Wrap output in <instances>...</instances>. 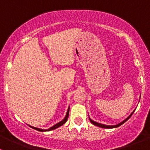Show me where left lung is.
Returning a JSON list of instances; mask_svg holds the SVG:
<instances>
[{
  "instance_id": "left-lung-1",
  "label": "left lung",
  "mask_w": 150,
  "mask_h": 150,
  "mask_svg": "<svg viewBox=\"0 0 150 150\" xmlns=\"http://www.w3.org/2000/svg\"><path fill=\"white\" fill-rule=\"evenodd\" d=\"M134 110L132 112H131V114L130 115L128 116V117H127L126 119H125V120H123V121L120 122V123L117 124V125H104V124H101V123H99V122H97L93 121V120H92L91 118H89V119H90V121L91 122V123H93V125H96V126H99V127H101V128H117V127H119V126H120V125H121L122 124H123L125 121H127V120H128V119H129L130 117H131V116L133 115V113H134Z\"/></svg>"
}]
</instances>
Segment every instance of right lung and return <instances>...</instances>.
Masks as SVG:
<instances>
[{
	"mask_svg": "<svg viewBox=\"0 0 150 150\" xmlns=\"http://www.w3.org/2000/svg\"><path fill=\"white\" fill-rule=\"evenodd\" d=\"M69 108H68L67 111V114H66L65 117H64V118L63 119V120H62V121H60L59 122H58V123H57V124H56V125H53L52 127H51V128H48V129H47V130L40 129V128H35V127L30 126H30L32 128H33V129H35V130H37V131H41V132H43V131H51V130H54V129H56V128H59V127H60V126H61V125H62L63 124H64L67 122V119H68V117H69Z\"/></svg>",
	"mask_w": 150,
	"mask_h": 150,
	"instance_id": "obj_1",
	"label": "right lung"
}]
</instances>
